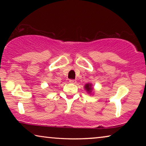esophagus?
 Returning a JSON list of instances; mask_svg holds the SVG:
<instances>
[{
    "instance_id": "1",
    "label": "esophagus",
    "mask_w": 146,
    "mask_h": 146,
    "mask_svg": "<svg viewBox=\"0 0 146 146\" xmlns=\"http://www.w3.org/2000/svg\"><path fill=\"white\" fill-rule=\"evenodd\" d=\"M70 82L71 84H75L76 82V80H72V79H71V80H70Z\"/></svg>"
}]
</instances>
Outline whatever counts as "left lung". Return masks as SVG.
Masks as SVG:
<instances>
[{"instance_id":"left-lung-1","label":"left lung","mask_w":146,"mask_h":146,"mask_svg":"<svg viewBox=\"0 0 146 146\" xmlns=\"http://www.w3.org/2000/svg\"><path fill=\"white\" fill-rule=\"evenodd\" d=\"M85 89L86 90H87L89 93L91 92V90H92V88H91V85L90 84H86L85 86Z\"/></svg>"}]
</instances>
